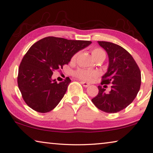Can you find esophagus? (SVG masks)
Returning a JSON list of instances; mask_svg holds the SVG:
<instances>
[{"label":"esophagus","instance_id":"1","mask_svg":"<svg viewBox=\"0 0 153 153\" xmlns=\"http://www.w3.org/2000/svg\"><path fill=\"white\" fill-rule=\"evenodd\" d=\"M81 83L85 87V88H88V86H90V83H86V82H84V81H81Z\"/></svg>","mask_w":153,"mask_h":153}]
</instances>
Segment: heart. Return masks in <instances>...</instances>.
I'll return each instance as SVG.
<instances>
[{"mask_svg":"<svg viewBox=\"0 0 153 153\" xmlns=\"http://www.w3.org/2000/svg\"><path fill=\"white\" fill-rule=\"evenodd\" d=\"M91 53L94 60H96L100 58H105V53L104 52V51H103L102 49H101L100 48H97V47H96V48H94L93 49H91ZM76 56L77 54H74V55L72 56V57L71 59L72 62H74L76 58ZM74 76L77 77L78 79L85 81H91V79L94 78V77H96L98 75L97 72L96 71L83 68L77 69L76 71L74 72Z\"/></svg>","mask_w":153,"mask_h":153,"instance_id":"1","label":"heart"}]
</instances>
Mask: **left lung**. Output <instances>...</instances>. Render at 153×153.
<instances>
[{
	"label": "left lung",
	"instance_id": "obj_1",
	"mask_svg": "<svg viewBox=\"0 0 153 153\" xmlns=\"http://www.w3.org/2000/svg\"><path fill=\"white\" fill-rule=\"evenodd\" d=\"M98 43L109 57L107 72L102 76L101 85L111 83V86L109 92L98 86V94L91 101L101 111L114 114L125 109L135 99L140 89L141 72L131 54L123 47L109 42Z\"/></svg>",
	"mask_w": 153,
	"mask_h": 153
}]
</instances>
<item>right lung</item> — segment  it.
I'll return each instance as SVG.
<instances>
[{"label":"right lung","mask_w":153,"mask_h":153,"mask_svg":"<svg viewBox=\"0 0 153 153\" xmlns=\"http://www.w3.org/2000/svg\"><path fill=\"white\" fill-rule=\"evenodd\" d=\"M91 44L47 37L30 46L22 58L18 75V88L28 106L39 113L49 112L57 106L71 80L66 77L58 83L52 79L53 71L63 68L74 54Z\"/></svg>","instance_id":"right-lung-1"}]
</instances>
